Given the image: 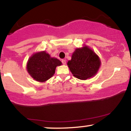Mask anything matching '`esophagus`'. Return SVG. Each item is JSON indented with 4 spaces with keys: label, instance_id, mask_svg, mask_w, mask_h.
Instances as JSON below:
<instances>
[{
    "label": "esophagus",
    "instance_id": "esophagus-1",
    "mask_svg": "<svg viewBox=\"0 0 131 131\" xmlns=\"http://www.w3.org/2000/svg\"><path fill=\"white\" fill-rule=\"evenodd\" d=\"M61 62H62L63 64H66V60H61Z\"/></svg>",
    "mask_w": 131,
    "mask_h": 131
}]
</instances>
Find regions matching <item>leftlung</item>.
Masks as SVG:
<instances>
[{
	"label": "left lung",
	"mask_w": 131,
	"mask_h": 131,
	"mask_svg": "<svg viewBox=\"0 0 131 131\" xmlns=\"http://www.w3.org/2000/svg\"><path fill=\"white\" fill-rule=\"evenodd\" d=\"M69 68L74 77L85 80L97 73L100 65L99 57L88 47L76 49L68 61Z\"/></svg>",
	"instance_id": "8db88e82"
}]
</instances>
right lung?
Masks as SVG:
<instances>
[{"instance_id": "obj_1", "label": "right lung", "mask_w": 131, "mask_h": 131, "mask_svg": "<svg viewBox=\"0 0 131 131\" xmlns=\"http://www.w3.org/2000/svg\"><path fill=\"white\" fill-rule=\"evenodd\" d=\"M61 64L59 60L52 58L46 52H39L28 60L27 71L35 80L44 82L53 76L56 67Z\"/></svg>"}]
</instances>
